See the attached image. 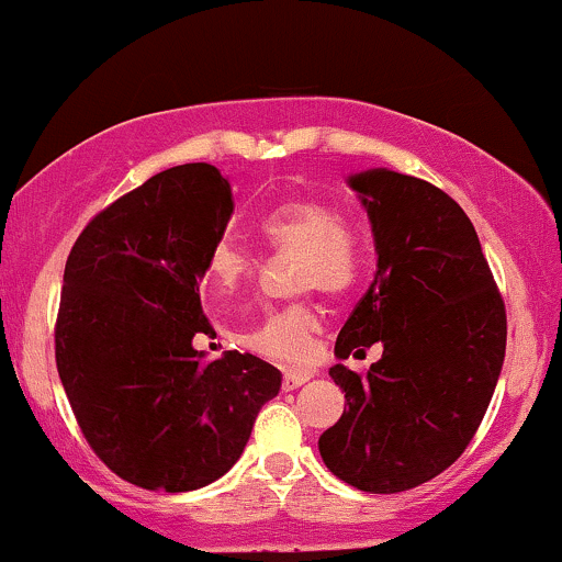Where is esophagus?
Wrapping results in <instances>:
<instances>
[{
    "mask_svg": "<svg viewBox=\"0 0 562 562\" xmlns=\"http://www.w3.org/2000/svg\"><path fill=\"white\" fill-rule=\"evenodd\" d=\"M308 378H312L308 372H285V375H282V391H295L299 385L306 383Z\"/></svg>",
    "mask_w": 562,
    "mask_h": 562,
    "instance_id": "1",
    "label": "esophagus"
}]
</instances>
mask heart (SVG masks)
Segmentation results:
<instances>
[{
  "mask_svg": "<svg viewBox=\"0 0 562 562\" xmlns=\"http://www.w3.org/2000/svg\"><path fill=\"white\" fill-rule=\"evenodd\" d=\"M261 235L277 250L301 254L299 282L303 290L319 288L327 295H344L362 272V245L344 224L338 209L312 198H293L274 205L261 218ZM256 261L248 248L232 237L211 245L205 256V282L216 295H232L254 274ZM322 317L312 303L272 308L240 335V344L261 357L285 364L312 359Z\"/></svg>",
  "mask_w": 562,
  "mask_h": 562,
  "instance_id": "b5f03b06",
  "label": "heart"
}]
</instances>
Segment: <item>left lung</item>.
I'll use <instances>...</instances> for the list:
<instances>
[{"label":"left lung","instance_id":"1","mask_svg":"<svg viewBox=\"0 0 562 562\" xmlns=\"http://www.w3.org/2000/svg\"><path fill=\"white\" fill-rule=\"evenodd\" d=\"M348 184L370 216L378 272L335 353L383 344V357L364 375L330 370L348 409L319 436V454L348 486L398 494L473 441L505 362L507 314L479 235L447 192L389 169Z\"/></svg>","mask_w":562,"mask_h":562}]
</instances>
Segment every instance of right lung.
Returning <instances> with one entry per match:
<instances>
[{
	"label": "right lung",
	"instance_id": "1",
	"mask_svg": "<svg viewBox=\"0 0 562 562\" xmlns=\"http://www.w3.org/2000/svg\"><path fill=\"white\" fill-rule=\"evenodd\" d=\"M211 164L173 166L102 209L70 248L55 362L83 438L119 479L192 492L235 465L280 370L254 353L205 362V256L232 216Z\"/></svg>",
	"mask_w": 562,
	"mask_h": 562
}]
</instances>
